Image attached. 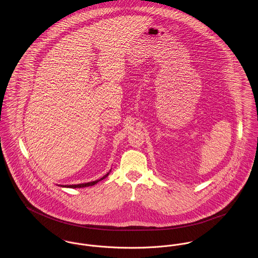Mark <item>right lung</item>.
I'll return each instance as SVG.
<instances>
[{"label":"right lung","mask_w":258,"mask_h":258,"mask_svg":"<svg viewBox=\"0 0 258 258\" xmlns=\"http://www.w3.org/2000/svg\"><path fill=\"white\" fill-rule=\"evenodd\" d=\"M109 175V173H107L105 176H103L101 179L99 180H96V181H93V182H89V183H84V184H66V185H61V186H66V187H72V188H75V187H85V186H89V185H93V184H97L99 181L105 179L107 176Z\"/></svg>","instance_id":"obj_1"}]
</instances>
